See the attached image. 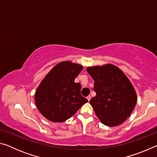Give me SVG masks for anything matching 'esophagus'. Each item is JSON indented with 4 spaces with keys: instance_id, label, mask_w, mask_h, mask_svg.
Returning a JSON list of instances; mask_svg holds the SVG:
<instances>
[{
    "instance_id": "esophagus-1",
    "label": "esophagus",
    "mask_w": 157,
    "mask_h": 157,
    "mask_svg": "<svg viewBox=\"0 0 157 157\" xmlns=\"http://www.w3.org/2000/svg\"><path fill=\"white\" fill-rule=\"evenodd\" d=\"M86 98H87V100H88L89 101H90V100H91V95H88V96L86 97Z\"/></svg>"
}]
</instances>
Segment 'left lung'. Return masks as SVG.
Wrapping results in <instances>:
<instances>
[{
    "instance_id": "1",
    "label": "left lung",
    "mask_w": 157,
    "mask_h": 157,
    "mask_svg": "<svg viewBox=\"0 0 157 157\" xmlns=\"http://www.w3.org/2000/svg\"><path fill=\"white\" fill-rule=\"evenodd\" d=\"M94 79L96 95L90 100L98 118L108 127L118 126L131 115L137 97L129 79L113 64L86 68Z\"/></svg>"
}]
</instances>
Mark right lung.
Wrapping results in <instances>:
<instances>
[{
	"label": "right lung",
	"mask_w": 157,
	"mask_h": 157,
	"mask_svg": "<svg viewBox=\"0 0 157 157\" xmlns=\"http://www.w3.org/2000/svg\"><path fill=\"white\" fill-rule=\"evenodd\" d=\"M82 68L78 63L62 62L41 81L34 94V100L37 109L48 121L64 122L88 102L80 94L81 84L75 82Z\"/></svg>",
	"instance_id": "right-lung-1"
}]
</instances>
